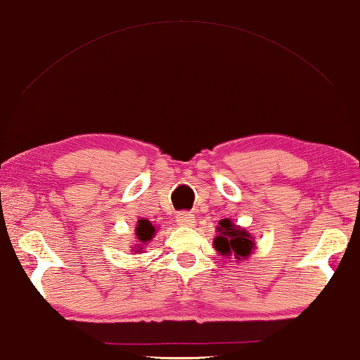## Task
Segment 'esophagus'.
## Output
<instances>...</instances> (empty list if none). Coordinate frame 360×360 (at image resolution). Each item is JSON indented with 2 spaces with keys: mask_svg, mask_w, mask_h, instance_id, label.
<instances>
[{
  "mask_svg": "<svg viewBox=\"0 0 360 360\" xmlns=\"http://www.w3.org/2000/svg\"><path fill=\"white\" fill-rule=\"evenodd\" d=\"M176 225L179 226H193L194 225V215L191 212H180L176 215Z\"/></svg>",
  "mask_w": 360,
  "mask_h": 360,
  "instance_id": "34e87169",
  "label": "esophagus"
}]
</instances>
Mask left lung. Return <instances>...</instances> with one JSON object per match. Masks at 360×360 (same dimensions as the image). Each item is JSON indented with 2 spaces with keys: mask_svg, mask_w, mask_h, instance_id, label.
<instances>
[{
  "mask_svg": "<svg viewBox=\"0 0 360 360\" xmlns=\"http://www.w3.org/2000/svg\"><path fill=\"white\" fill-rule=\"evenodd\" d=\"M219 236L214 239V249L223 257H234L236 263L243 262L257 249L255 238L245 228L234 225L231 219H223L217 226Z\"/></svg>",
  "mask_w": 360,
  "mask_h": 360,
  "instance_id": "1",
  "label": "left lung"
}]
</instances>
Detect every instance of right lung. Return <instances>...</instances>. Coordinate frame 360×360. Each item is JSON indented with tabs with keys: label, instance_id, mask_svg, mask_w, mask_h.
<instances>
[{
	"label": "right lung",
	"instance_id": "1",
	"mask_svg": "<svg viewBox=\"0 0 360 360\" xmlns=\"http://www.w3.org/2000/svg\"><path fill=\"white\" fill-rule=\"evenodd\" d=\"M156 234V228L151 225L150 220L146 219H140L135 225V239H137V244L135 247H131L134 252H140L143 253V249L146 244H150V240L155 238Z\"/></svg>",
	"mask_w": 360,
	"mask_h": 360
}]
</instances>
